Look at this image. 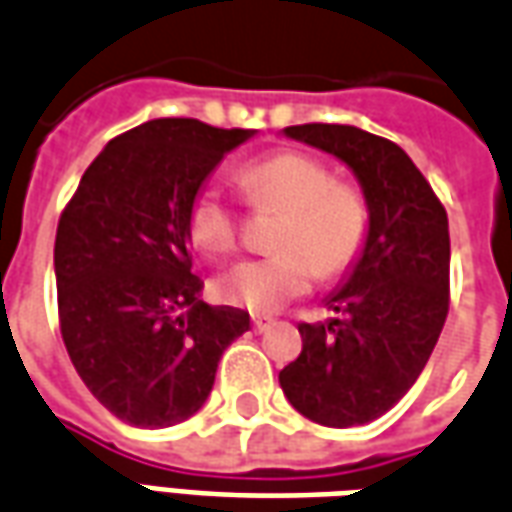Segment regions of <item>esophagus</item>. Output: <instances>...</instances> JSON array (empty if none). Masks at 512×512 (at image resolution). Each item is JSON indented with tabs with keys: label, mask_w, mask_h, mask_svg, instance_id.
Segmentation results:
<instances>
[{
	"label": "esophagus",
	"mask_w": 512,
	"mask_h": 512,
	"mask_svg": "<svg viewBox=\"0 0 512 512\" xmlns=\"http://www.w3.org/2000/svg\"><path fill=\"white\" fill-rule=\"evenodd\" d=\"M252 327H255V332H266L274 327V318L271 316H252Z\"/></svg>",
	"instance_id": "obj_1"
}]
</instances>
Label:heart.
Listing matches in <instances>:
<instances>
[{
    "mask_svg": "<svg viewBox=\"0 0 512 512\" xmlns=\"http://www.w3.org/2000/svg\"><path fill=\"white\" fill-rule=\"evenodd\" d=\"M244 199L257 210H282L271 238L274 255L235 263L216 280V293L252 313H271L313 285L355 266L368 244L371 207L352 182L305 152H274L238 171ZM241 219L219 188H199L188 207V235L207 255H227L238 244Z\"/></svg>",
    "mask_w": 512,
    "mask_h": 512,
    "instance_id": "obj_1",
    "label": "heart"
}]
</instances>
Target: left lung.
I'll use <instances>...</instances> for the list:
<instances>
[{
    "label": "left lung",
    "instance_id": "obj_1",
    "mask_svg": "<svg viewBox=\"0 0 512 512\" xmlns=\"http://www.w3.org/2000/svg\"><path fill=\"white\" fill-rule=\"evenodd\" d=\"M285 135L341 157L363 185L371 230L343 288L341 313L299 324L302 352L280 371L299 413L357 427L388 413L418 380L449 313V221L405 149L349 124H296Z\"/></svg>",
    "mask_w": 512,
    "mask_h": 512
}]
</instances>
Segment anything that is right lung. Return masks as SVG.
Returning <instances> with one entry per match:
<instances>
[{
	"label": "right lung",
	"mask_w": 512,
	"mask_h": 512,
	"mask_svg": "<svg viewBox=\"0 0 512 512\" xmlns=\"http://www.w3.org/2000/svg\"><path fill=\"white\" fill-rule=\"evenodd\" d=\"M252 130L155 119L116 135L85 169L55 238L57 316L88 391L132 427L191 418L249 313L199 299L188 207Z\"/></svg>",
	"instance_id": "1"
}]
</instances>
